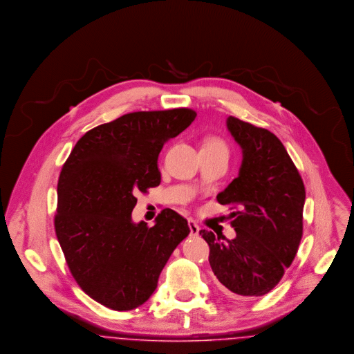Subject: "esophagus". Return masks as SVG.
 I'll return each mask as SVG.
<instances>
[{
	"instance_id": "obj_1",
	"label": "esophagus",
	"mask_w": 354,
	"mask_h": 354,
	"mask_svg": "<svg viewBox=\"0 0 354 354\" xmlns=\"http://www.w3.org/2000/svg\"><path fill=\"white\" fill-rule=\"evenodd\" d=\"M188 227H189V234H191V236H198L200 227H198V223H196L195 220L189 218V220H188Z\"/></svg>"
}]
</instances>
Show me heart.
<instances>
[{
  "label": "heart",
  "mask_w": 354,
  "mask_h": 354,
  "mask_svg": "<svg viewBox=\"0 0 354 354\" xmlns=\"http://www.w3.org/2000/svg\"><path fill=\"white\" fill-rule=\"evenodd\" d=\"M201 149H209V150H213V149H224V150H227V146H225L224 141L220 140L218 137H207L204 140Z\"/></svg>",
  "instance_id": "obj_1"
}]
</instances>
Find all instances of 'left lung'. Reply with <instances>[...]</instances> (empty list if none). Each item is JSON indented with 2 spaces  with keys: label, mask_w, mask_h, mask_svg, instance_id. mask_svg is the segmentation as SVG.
I'll list each match as a JSON object with an SVG mask.
<instances>
[{
  "label": "left lung",
  "mask_w": 354,
  "mask_h": 354,
  "mask_svg": "<svg viewBox=\"0 0 354 354\" xmlns=\"http://www.w3.org/2000/svg\"><path fill=\"white\" fill-rule=\"evenodd\" d=\"M227 130L242 149L236 179L218 194L229 205L233 240L200 230L221 288L234 297L270 292L292 263L303 236L306 189L294 162L268 129L227 117Z\"/></svg>",
  "instance_id": "8db88e82"
}]
</instances>
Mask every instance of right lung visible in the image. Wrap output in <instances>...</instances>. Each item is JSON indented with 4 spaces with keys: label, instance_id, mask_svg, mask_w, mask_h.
Instances as JSON below:
<instances>
[{
    "label": "right lung",
    "instance_id": "1",
    "mask_svg": "<svg viewBox=\"0 0 354 354\" xmlns=\"http://www.w3.org/2000/svg\"><path fill=\"white\" fill-rule=\"evenodd\" d=\"M188 108L133 112L86 131L59 176L55 233L72 277L88 297L114 311L142 306L160 271L189 234L170 208L154 227L134 224L136 194L160 183L163 145L192 124Z\"/></svg>",
    "mask_w": 354,
    "mask_h": 354
}]
</instances>
